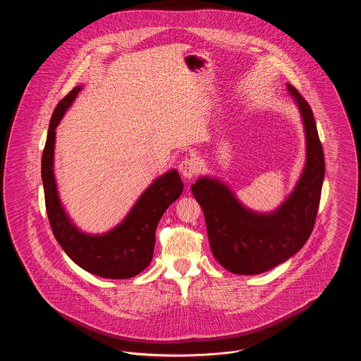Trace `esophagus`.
I'll use <instances>...</instances> for the list:
<instances>
[{"label": "esophagus", "mask_w": 361, "mask_h": 361, "mask_svg": "<svg viewBox=\"0 0 361 361\" xmlns=\"http://www.w3.org/2000/svg\"><path fill=\"white\" fill-rule=\"evenodd\" d=\"M178 169L181 174L185 177V178H192L197 171H199V166H197V161L193 158V157H187L184 158L180 165H178Z\"/></svg>", "instance_id": "obj_1"}]
</instances>
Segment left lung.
<instances>
[{"instance_id":"obj_1","label":"left lung","mask_w":361,"mask_h":361,"mask_svg":"<svg viewBox=\"0 0 361 361\" xmlns=\"http://www.w3.org/2000/svg\"><path fill=\"white\" fill-rule=\"evenodd\" d=\"M287 87L305 126L306 165L284 203L274 212L258 214L242 206L221 180L200 177L190 188L203 209L214 257L237 275H258L287 261L303 247L315 224L325 157L309 103L293 86Z\"/></svg>"}]
</instances>
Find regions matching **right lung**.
<instances>
[{
	"mask_svg": "<svg viewBox=\"0 0 361 361\" xmlns=\"http://www.w3.org/2000/svg\"><path fill=\"white\" fill-rule=\"evenodd\" d=\"M80 90L81 86H75L56 105L42 155V181L49 221L55 240L86 272L105 279H130L152 262L157 224L166 208L180 197L184 185L178 172L172 169L154 180L116 227L100 235L80 231L62 207L54 176L55 128Z\"/></svg>",
	"mask_w": 361,
	"mask_h": 361,
	"instance_id": "add662e5",
	"label": "right lung"
}]
</instances>
